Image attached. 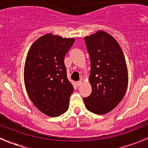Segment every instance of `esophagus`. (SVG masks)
<instances>
[{
  "mask_svg": "<svg viewBox=\"0 0 148 148\" xmlns=\"http://www.w3.org/2000/svg\"><path fill=\"white\" fill-rule=\"evenodd\" d=\"M82 84V81L80 80V81H78V82H77V85L78 86H81Z\"/></svg>",
  "mask_w": 148,
  "mask_h": 148,
  "instance_id": "esophagus-1",
  "label": "esophagus"
}]
</instances>
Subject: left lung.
<instances>
[{"label": "left lung", "mask_w": 148, "mask_h": 148, "mask_svg": "<svg viewBox=\"0 0 148 148\" xmlns=\"http://www.w3.org/2000/svg\"><path fill=\"white\" fill-rule=\"evenodd\" d=\"M84 40L91 63L89 81L92 92L84 101L90 112L105 114L119 104L126 92L128 73L125 56L116 39L101 30L84 37Z\"/></svg>", "instance_id": "obj_1"}]
</instances>
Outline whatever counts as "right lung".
<instances>
[{
    "mask_svg": "<svg viewBox=\"0 0 148 148\" xmlns=\"http://www.w3.org/2000/svg\"><path fill=\"white\" fill-rule=\"evenodd\" d=\"M74 38L50 33L31 46L24 66V84L34 105L51 117L59 116L69 108L73 86L67 78L64 57Z\"/></svg>",
    "mask_w": 148,
    "mask_h": 148,
    "instance_id": "obj_1",
    "label": "right lung"
}]
</instances>
